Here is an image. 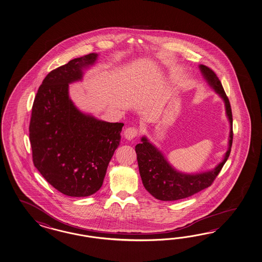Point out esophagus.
<instances>
[{
	"label": "esophagus",
	"mask_w": 262,
	"mask_h": 262,
	"mask_svg": "<svg viewBox=\"0 0 262 262\" xmlns=\"http://www.w3.org/2000/svg\"><path fill=\"white\" fill-rule=\"evenodd\" d=\"M138 134V129L135 128H127L124 132V136L125 138L128 141H132L134 138H135V136Z\"/></svg>",
	"instance_id": "esophagus-1"
}]
</instances>
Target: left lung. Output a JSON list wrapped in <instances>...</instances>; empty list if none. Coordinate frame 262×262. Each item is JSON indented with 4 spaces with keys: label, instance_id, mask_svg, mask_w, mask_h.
Here are the masks:
<instances>
[{
    "label": "left lung",
    "instance_id": "left-lung-1",
    "mask_svg": "<svg viewBox=\"0 0 262 262\" xmlns=\"http://www.w3.org/2000/svg\"><path fill=\"white\" fill-rule=\"evenodd\" d=\"M204 80L224 103L225 114L229 121L228 148L224 158L214 168L202 172L185 173L176 169L166 159L165 154L147 139L141 137L140 144L135 146L142 183L154 198L161 201H177L187 198L208 187L217 177L229 157L233 142V118L229 99L216 74L203 64L199 65Z\"/></svg>",
    "mask_w": 262,
    "mask_h": 262
}]
</instances>
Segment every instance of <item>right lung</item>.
Returning <instances> with one entry per match:
<instances>
[{"label":"right lung","mask_w":262,"mask_h":262,"mask_svg":"<svg viewBox=\"0 0 262 262\" xmlns=\"http://www.w3.org/2000/svg\"><path fill=\"white\" fill-rule=\"evenodd\" d=\"M97 58L92 53L51 71L33 104L29 138L34 165L50 185L71 197H87L100 189L121 140L123 123L81 112L69 96V85L81 81Z\"/></svg>","instance_id":"right-lung-1"}]
</instances>
